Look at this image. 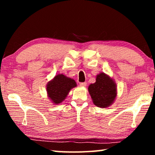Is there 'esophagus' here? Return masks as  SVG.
<instances>
[{
	"label": "esophagus",
	"mask_w": 155,
	"mask_h": 155,
	"mask_svg": "<svg viewBox=\"0 0 155 155\" xmlns=\"http://www.w3.org/2000/svg\"><path fill=\"white\" fill-rule=\"evenodd\" d=\"M79 85H80V86H81V87H85V86L87 85V83H86V82L80 83Z\"/></svg>",
	"instance_id": "obj_1"
}]
</instances>
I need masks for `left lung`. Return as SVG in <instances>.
<instances>
[{
	"mask_svg": "<svg viewBox=\"0 0 155 155\" xmlns=\"http://www.w3.org/2000/svg\"><path fill=\"white\" fill-rule=\"evenodd\" d=\"M88 91L94 104L101 108L111 105L117 96V86L114 80L104 72L96 76V82L89 85Z\"/></svg>",
	"mask_w": 155,
	"mask_h": 155,
	"instance_id": "8db88e82",
	"label": "left lung"
}]
</instances>
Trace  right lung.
Instances as JSON below:
<instances>
[{
	"mask_svg": "<svg viewBox=\"0 0 155 155\" xmlns=\"http://www.w3.org/2000/svg\"><path fill=\"white\" fill-rule=\"evenodd\" d=\"M77 85L73 78L59 74L47 83V95L52 103L58 104L64 101L70 91Z\"/></svg>",
	"mask_w": 155,
	"mask_h": 155,
	"instance_id": "right-lung-1",
	"label": "right lung"
}]
</instances>
